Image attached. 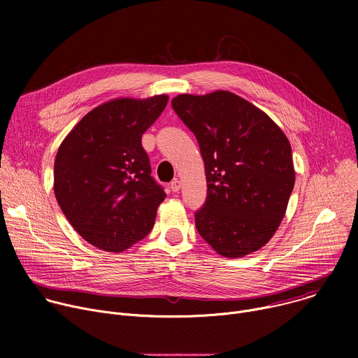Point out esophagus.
I'll return each instance as SVG.
<instances>
[{
    "label": "esophagus",
    "mask_w": 358,
    "mask_h": 358,
    "mask_svg": "<svg viewBox=\"0 0 358 358\" xmlns=\"http://www.w3.org/2000/svg\"><path fill=\"white\" fill-rule=\"evenodd\" d=\"M170 188H171V191L173 192H178L180 191V188H181V181L180 180H173L171 181V184H170Z\"/></svg>",
    "instance_id": "1"
}]
</instances>
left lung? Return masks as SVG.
Wrapping results in <instances>:
<instances>
[{
    "mask_svg": "<svg viewBox=\"0 0 358 358\" xmlns=\"http://www.w3.org/2000/svg\"><path fill=\"white\" fill-rule=\"evenodd\" d=\"M171 106L206 164L198 234L227 258L258 250L280 225L294 185L287 137L268 115L227 90L178 94Z\"/></svg>",
    "mask_w": 358,
    "mask_h": 358,
    "instance_id": "left-lung-1",
    "label": "left lung"
}]
</instances>
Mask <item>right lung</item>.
<instances>
[{"mask_svg": "<svg viewBox=\"0 0 358 358\" xmlns=\"http://www.w3.org/2000/svg\"><path fill=\"white\" fill-rule=\"evenodd\" d=\"M169 96L116 99L89 112L62 141L54 189L75 231L89 243L120 252L145 238L166 198L141 145Z\"/></svg>", "mask_w": 358, "mask_h": 358, "instance_id": "1", "label": "right lung"}]
</instances>
